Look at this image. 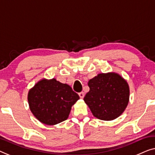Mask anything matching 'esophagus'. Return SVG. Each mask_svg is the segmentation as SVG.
<instances>
[{"instance_id": "1", "label": "esophagus", "mask_w": 155, "mask_h": 155, "mask_svg": "<svg viewBox=\"0 0 155 155\" xmlns=\"http://www.w3.org/2000/svg\"><path fill=\"white\" fill-rule=\"evenodd\" d=\"M78 95H79L80 98H83L84 96V92H80L79 94H78Z\"/></svg>"}]
</instances>
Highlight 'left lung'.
I'll list each match as a JSON object with an SVG mask.
<instances>
[{
  "label": "left lung",
  "instance_id": "obj_1",
  "mask_svg": "<svg viewBox=\"0 0 155 155\" xmlns=\"http://www.w3.org/2000/svg\"><path fill=\"white\" fill-rule=\"evenodd\" d=\"M88 86L89 91L84 101L96 118L115 120L126 109L129 101V87L119 74H98L89 80Z\"/></svg>",
  "mask_w": 155,
  "mask_h": 155
}]
</instances>
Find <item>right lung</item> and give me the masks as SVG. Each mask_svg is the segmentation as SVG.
I'll list each match as a JSON object with an SVG mask.
<instances>
[{"mask_svg": "<svg viewBox=\"0 0 155 155\" xmlns=\"http://www.w3.org/2000/svg\"><path fill=\"white\" fill-rule=\"evenodd\" d=\"M79 98L68 84L55 78L40 80L28 94L31 113L47 125H54L67 120L71 107Z\"/></svg>", "mask_w": 155, "mask_h": 155, "instance_id": "1", "label": "right lung"}]
</instances>
